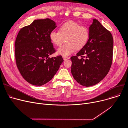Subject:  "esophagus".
Masks as SVG:
<instances>
[{"mask_svg":"<svg viewBox=\"0 0 128 128\" xmlns=\"http://www.w3.org/2000/svg\"><path fill=\"white\" fill-rule=\"evenodd\" d=\"M63 60H67L69 59V58L68 57V56H63Z\"/></svg>","mask_w":128,"mask_h":128,"instance_id":"esophagus-1","label":"esophagus"}]
</instances>
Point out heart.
I'll list each match as a JSON object with an SVG mask.
<instances>
[{
  "instance_id": "obj_1",
  "label": "heart",
  "mask_w": 128,
  "mask_h": 128,
  "mask_svg": "<svg viewBox=\"0 0 128 128\" xmlns=\"http://www.w3.org/2000/svg\"><path fill=\"white\" fill-rule=\"evenodd\" d=\"M89 37L88 28L74 22L65 23L59 27L58 32L53 30L49 34L51 42L56 46H60L66 40V43L57 50L58 54L64 56L70 55L76 49L83 48Z\"/></svg>"
}]
</instances>
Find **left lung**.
<instances>
[{
	"label": "left lung",
	"instance_id": "1",
	"mask_svg": "<svg viewBox=\"0 0 128 128\" xmlns=\"http://www.w3.org/2000/svg\"><path fill=\"white\" fill-rule=\"evenodd\" d=\"M86 44L70 58L71 72L76 81L84 86L98 84L108 74L112 63L114 40L110 32L96 19L89 27Z\"/></svg>",
	"mask_w": 128,
	"mask_h": 128
}]
</instances>
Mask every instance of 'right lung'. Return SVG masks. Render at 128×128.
Instances as JSON below:
<instances>
[{"label":"right lung","instance_id":"obj_1","mask_svg":"<svg viewBox=\"0 0 128 128\" xmlns=\"http://www.w3.org/2000/svg\"><path fill=\"white\" fill-rule=\"evenodd\" d=\"M56 23L49 18L34 20L22 28L15 42L16 66L23 78L34 86H42L52 79L64 60L61 56L49 58L56 52L49 38Z\"/></svg>","mask_w":128,"mask_h":128}]
</instances>
